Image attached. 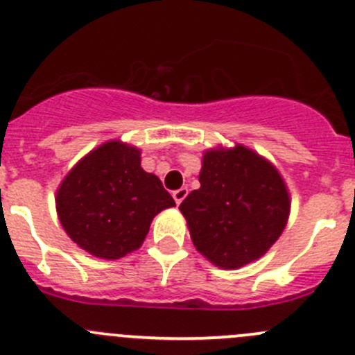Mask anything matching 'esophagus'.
<instances>
[{
    "label": "esophagus",
    "instance_id": "esophagus-1",
    "mask_svg": "<svg viewBox=\"0 0 355 355\" xmlns=\"http://www.w3.org/2000/svg\"><path fill=\"white\" fill-rule=\"evenodd\" d=\"M187 194H189V189L187 187H180V189H177V191H173L175 202H177V205H180V202L184 201L185 198H187Z\"/></svg>",
    "mask_w": 355,
    "mask_h": 355
}]
</instances>
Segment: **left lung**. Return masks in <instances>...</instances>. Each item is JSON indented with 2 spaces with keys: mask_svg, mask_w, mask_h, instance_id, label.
<instances>
[{
  "mask_svg": "<svg viewBox=\"0 0 355 355\" xmlns=\"http://www.w3.org/2000/svg\"><path fill=\"white\" fill-rule=\"evenodd\" d=\"M198 191L178 209L196 250L220 269H241L279 239L291 199L279 170L243 144L202 154Z\"/></svg>",
  "mask_w": 355,
  "mask_h": 355,
  "instance_id": "left-lung-1",
  "label": "left lung"
}]
</instances>
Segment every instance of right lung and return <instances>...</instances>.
<instances>
[{
  "label": "right lung",
  "mask_w": 355,
  "mask_h": 355,
  "mask_svg": "<svg viewBox=\"0 0 355 355\" xmlns=\"http://www.w3.org/2000/svg\"><path fill=\"white\" fill-rule=\"evenodd\" d=\"M55 206L62 227L81 250L118 260L139 250L157 213L175 206L154 173L140 166V149L107 140L71 168Z\"/></svg>",
  "instance_id": "1"
}]
</instances>
